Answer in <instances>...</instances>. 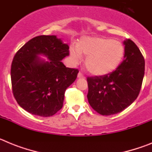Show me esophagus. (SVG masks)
Listing matches in <instances>:
<instances>
[{"mask_svg": "<svg viewBox=\"0 0 152 152\" xmlns=\"http://www.w3.org/2000/svg\"><path fill=\"white\" fill-rule=\"evenodd\" d=\"M77 77H79V78H84V76L82 74L80 73V72H79V73L77 74Z\"/></svg>", "mask_w": 152, "mask_h": 152, "instance_id": "34e87169", "label": "esophagus"}]
</instances>
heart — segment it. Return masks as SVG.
Returning <instances> with one entry per match:
<instances>
[{
	"label": "heart",
	"instance_id": "heart-1",
	"mask_svg": "<svg viewBox=\"0 0 152 152\" xmlns=\"http://www.w3.org/2000/svg\"><path fill=\"white\" fill-rule=\"evenodd\" d=\"M125 55L122 42L106 37H83L76 47L70 48V56L74 62L86 57L85 66L93 75L102 76L111 73L121 64Z\"/></svg>",
	"mask_w": 152,
	"mask_h": 152
}]
</instances>
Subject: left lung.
Listing matches in <instances>:
<instances>
[{
	"label": "left lung",
	"instance_id": "obj_1",
	"mask_svg": "<svg viewBox=\"0 0 152 152\" xmlns=\"http://www.w3.org/2000/svg\"><path fill=\"white\" fill-rule=\"evenodd\" d=\"M124 60L115 71L88 77L90 105L103 116L124 110L138 97L145 75V59L134 42L125 40Z\"/></svg>",
	"mask_w": 152,
	"mask_h": 152
}]
</instances>
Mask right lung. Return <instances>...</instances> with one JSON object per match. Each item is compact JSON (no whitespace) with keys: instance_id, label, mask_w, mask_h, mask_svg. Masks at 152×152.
Returning a JSON list of instances; mask_svg holds the SVG:
<instances>
[{"instance_id":"obj_1","label":"right lung","mask_w":152,"mask_h":152,"mask_svg":"<svg viewBox=\"0 0 152 152\" xmlns=\"http://www.w3.org/2000/svg\"><path fill=\"white\" fill-rule=\"evenodd\" d=\"M68 56L69 46L56 36H36L17 51L10 77L13 96L23 109L36 116L48 117L62 108L64 92L79 72L61 62Z\"/></svg>"}]
</instances>
